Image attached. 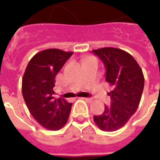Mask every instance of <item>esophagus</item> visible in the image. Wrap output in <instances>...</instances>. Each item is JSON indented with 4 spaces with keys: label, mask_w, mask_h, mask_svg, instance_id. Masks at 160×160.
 <instances>
[{
    "label": "esophagus",
    "mask_w": 160,
    "mask_h": 160,
    "mask_svg": "<svg viewBox=\"0 0 160 160\" xmlns=\"http://www.w3.org/2000/svg\"><path fill=\"white\" fill-rule=\"evenodd\" d=\"M83 100H85V101H87V102H89V103H91L93 101V99L92 98H86V97H85V98H82Z\"/></svg>",
    "instance_id": "34e87169"
}]
</instances>
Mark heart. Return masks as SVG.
<instances>
[{
    "label": "heart",
    "instance_id": "obj_1",
    "mask_svg": "<svg viewBox=\"0 0 160 160\" xmlns=\"http://www.w3.org/2000/svg\"><path fill=\"white\" fill-rule=\"evenodd\" d=\"M90 58H92V57H90ZM88 59H89V58H88Z\"/></svg>",
    "mask_w": 160,
    "mask_h": 160
}]
</instances>
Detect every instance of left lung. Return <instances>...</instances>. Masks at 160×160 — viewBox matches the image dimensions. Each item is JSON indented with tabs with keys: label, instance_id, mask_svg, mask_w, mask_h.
Listing matches in <instances>:
<instances>
[{
	"label": "left lung",
	"instance_id": "obj_1",
	"mask_svg": "<svg viewBox=\"0 0 160 160\" xmlns=\"http://www.w3.org/2000/svg\"><path fill=\"white\" fill-rule=\"evenodd\" d=\"M106 69L105 80L112 87L108 93L110 106H105L94 121L103 131L112 132L122 128L135 113L141 100L144 77L141 68L130 54L114 47L93 50Z\"/></svg>",
	"mask_w": 160,
	"mask_h": 160
}]
</instances>
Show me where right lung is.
Listing matches in <instances>:
<instances>
[{
  "instance_id": "1",
  "label": "right lung",
  "mask_w": 160,
  "mask_h": 160,
  "mask_svg": "<svg viewBox=\"0 0 160 160\" xmlns=\"http://www.w3.org/2000/svg\"><path fill=\"white\" fill-rule=\"evenodd\" d=\"M73 52L59 49L40 51L29 61L22 78V95L33 118L49 130L61 129L72 104L54 97L55 77Z\"/></svg>"
}]
</instances>
